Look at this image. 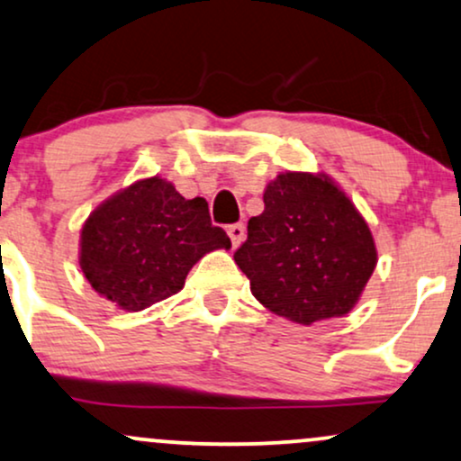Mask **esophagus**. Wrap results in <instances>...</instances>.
I'll return each instance as SVG.
<instances>
[{"label": "esophagus", "mask_w": 461, "mask_h": 461, "mask_svg": "<svg viewBox=\"0 0 461 461\" xmlns=\"http://www.w3.org/2000/svg\"><path fill=\"white\" fill-rule=\"evenodd\" d=\"M227 234H230V238H231V245L240 247L242 242H245V238H247V230H245V225H242V223H236V225H230Z\"/></svg>", "instance_id": "esophagus-1"}]
</instances>
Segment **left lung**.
I'll return each instance as SVG.
<instances>
[{
	"mask_svg": "<svg viewBox=\"0 0 461 461\" xmlns=\"http://www.w3.org/2000/svg\"><path fill=\"white\" fill-rule=\"evenodd\" d=\"M264 206L234 253L253 296L303 326L350 313L378 249L346 191L324 171H285L266 185Z\"/></svg>",
	"mask_w": 461,
	"mask_h": 461,
	"instance_id": "obj_1",
	"label": "left lung"
}]
</instances>
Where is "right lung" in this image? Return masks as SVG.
Instances as JSON below:
<instances>
[{
  "label": "right lung",
  "instance_id": "right-lung-1",
  "mask_svg": "<svg viewBox=\"0 0 461 461\" xmlns=\"http://www.w3.org/2000/svg\"><path fill=\"white\" fill-rule=\"evenodd\" d=\"M231 249L203 197L185 199L160 176L141 177L92 210L79 236L81 273L122 312H143L185 287L203 255Z\"/></svg>",
  "mask_w": 461,
  "mask_h": 461
}]
</instances>
